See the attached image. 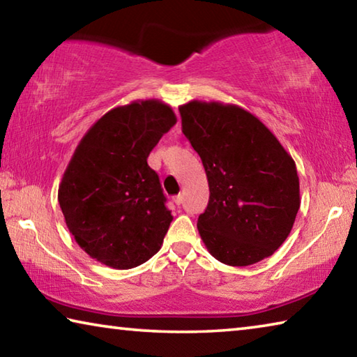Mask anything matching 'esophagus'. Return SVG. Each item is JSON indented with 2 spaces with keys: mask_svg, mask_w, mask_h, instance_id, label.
Here are the masks:
<instances>
[{
  "mask_svg": "<svg viewBox=\"0 0 357 357\" xmlns=\"http://www.w3.org/2000/svg\"><path fill=\"white\" fill-rule=\"evenodd\" d=\"M173 202H174V203H176V204H178V206H179V204H181V203H183V195H181V193H179V195H176V197H173Z\"/></svg>",
  "mask_w": 357,
  "mask_h": 357,
  "instance_id": "obj_1",
  "label": "esophagus"
}]
</instances>
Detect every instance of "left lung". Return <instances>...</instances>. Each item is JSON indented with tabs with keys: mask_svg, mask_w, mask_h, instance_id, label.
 I'll use <instances>...</instances> for the list:
<instances>
[{
	"mask_svg": "<svg viewBox=\"0 0 357 357\" xmlns=\"http://www.w3.org/2000/svg\"><path fill=\"white\" fill-rule=\"evenodd\" d=\"M179 113L209 184L208 208L197 222L204 245L228 266L271 257L285 243L301 204L291 155L238 105L192 100Z\"/></svg>",
	"mask_w": 357,
	"mask_h": 357,
	"instance_id": "8db88e82",
	"label": "left lung"
}]
</instances>
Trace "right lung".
Instances as JSON below:
<instances>
[{
	"mask_svg": "<svg viewBox=\"0 0 357 357\" xmlns=\"http://www.w3.org/2000/svg\"><path fill=\"white\" fill-rule=\"evenodd\" d=\"M176 124L155 99L105 113L66 168L58 202L77 244L114 269L140 266L159 252L173 215L148 155Z\"/></svg>",
	"mask_w": 357,
	"mask_h": 357,
	"instance_id": "add662e5",
	"label": "right lung"
}]
</instances>
